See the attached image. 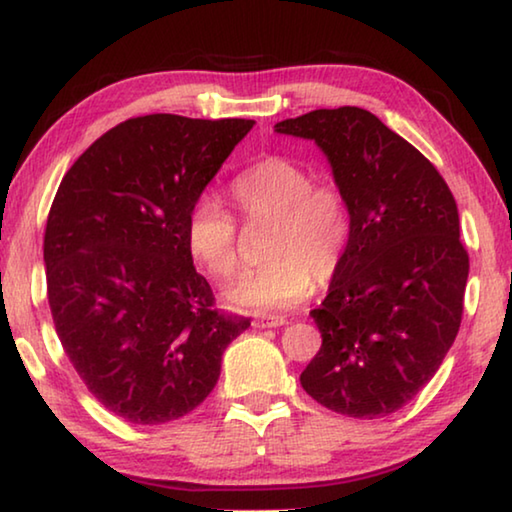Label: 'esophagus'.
<instances>
[{
  "instance_id": "esophagus-1",
  "label": "esophagus",
  "mask_w": 512,
  "mask_h": 512,
  "mask_svg": "<svg viewBox=\"0 0 512 512\" xmlns=\"http://www.w3.org/2000/svg\"><path fill=\"white\" fill-rule=\"evenodd\" d=\"M253 325L255 327H280V325H287V318L284 316H262V318H257Z\"/></svg>"
}]
</instances>
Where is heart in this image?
<instances>
[{
	"mask_svg": "<svg viewBox=\"0 0 512 512\" xmlns=\"http://www.w3.org/2000/svg\"><path fill=\"white\" fill-rule=\"evenodd\" d=\"M230 194L248 221H273L266 244L271 262L228 291L232 305L257 314L289 309L314 291V277L327 282L339 273L350 244V212L334 185L314 183L298 160L271 153L237 173ZM185 239L189 253L214 280L237 275L239 225L219 198H196Z\"/></svg>",
	"mask_w": 512,
	"mask_h": 512,
	"instance_id": "heart-1",
	"label": "heart"
}]
</instances>
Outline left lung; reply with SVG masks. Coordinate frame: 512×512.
<instances>
[{
	"label": "left lung",
	"mask_w": 512,
	"mask_h": 512,
	"mask_svg": "<svg viewBox=\"0 0 512 512\" xmlns=\"http://www.w3.org/2000/svg\"><path fill=\"white\" fill-rule=\"evenodd\" d=\"M314 140L348 203L350 244L323 305V345L300 384L348 418L400 411L436 375L463 318L470 255L445 178L384 121L357 106L284 119Z\"/></svg>",
	"instance_id": "1"
}]
</instances>
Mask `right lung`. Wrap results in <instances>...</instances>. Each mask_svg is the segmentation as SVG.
Returning a JSON list of instances; mask_svg holds the SVG:
<instances>
[{"label": "right lung", "mask_w": 512, "mask_h": 512, "mask_svg": "<svg viewBox=\"0 0 512 512\" xmlns=\"http://www.w3.org/2000/svg\"><path fill=\"white\" fill-rule=\"evenodd\" d=\"M253 119L133 117L65 173L47 216V298L83 384L110 413L162 424L212 393L250 318L216 309L187 248L189 207Z\"/></svg>", "instance_id": "right-lung-1"}]
</instances>
